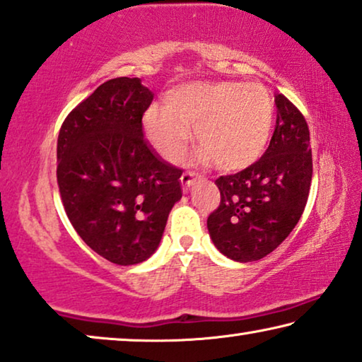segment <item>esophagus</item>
<instances>
[{
  "label": "esophagus",
  "mask_w": 362,
  "mask_h": 362,
  "mask_svg": "<svg viewBox=\"0 0 362 362\" xmlns=\"http://www.w3.org/2000/svg\"><path fill=\"white\" fill-rule=\"evenodd\" d=\"M197 174H193V172H183L182 174V177H180V182H182V187H183V190H188V188H190L192 185H193V182L197 180Z\"/></svg>",
  "instance_id": "esophagus-1"
}]
</instances>
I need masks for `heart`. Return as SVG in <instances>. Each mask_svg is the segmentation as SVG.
Returning <instances> with one entry per match:
<instances>
[{
	"label": "heart",
	"instance_id": "obj_1",
	"mask_svg": "<svg viewBox=\"0 0 362 362\" xmlns=\"http://www.w3.org/2000/svg\"><path fill=\"white\" fill-rule=\"evenodd\" d=\"M276 105L261 83L192 81L165 95L164 108L151 106L144 129L151 144L167 160L185 156L190 129L216 169L238 172L261 159L271 141Z\"/></svg>",
	"mask_w": 362,
	"mask_h": 362
}]
</instances>
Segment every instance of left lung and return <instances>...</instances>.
I'll return each instance as SVG.
<instances>
[{
    "label": "left lung",
    "instance_id": "left-lung-1",
    "mask_svg": "<svg viewBox=\"0 0 362 362\" xmlns=\"http://www.w3.org/2000/svg\"><path fill=\"white\" fill-rule=\"evenodd\" d=\"M277 121L267 151L247 169L216 179L220 206L208 216L213 244L236 262L271 254L297 225L312 183L310 131L303 115L276 95Z\"/></svg>",
    "mask_w": 362,
    "mask_h": 362
}]
</instances>
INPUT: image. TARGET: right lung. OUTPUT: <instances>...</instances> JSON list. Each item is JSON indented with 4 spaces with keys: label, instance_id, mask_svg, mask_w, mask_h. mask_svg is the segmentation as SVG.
I'll use <instances>...</instances> for the list:
<instances>
[{
    "label": "right lung",
    "instance_id": "add662e5",
    "mask_svg": "<svg viewBox=\"0 0 362 362\" xmlns=\"http://www.w3.org/2000/svg\"><path fill=\"white\" fill-rule=\"evenodd\" d=\"M154 93L139 78H111L64 121L57 182L70 223L96 254L134 266L159 247L182 170L156 154L142 132Z\"/></svg>",
    "mask_w": 362,
    "mask_h": 362
}]
</instances>
